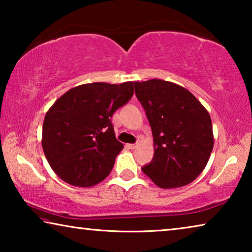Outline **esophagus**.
Listing matches in <instances>:
<instances>
[{
  "mask_svg": "<svg viewBox=\"0 0 252 252\" xmlns=\"http://www.w3.org/2000/svg\"><path fill=\"white\" fill-rule=\"evenodd\" d=\"M127 148L135 149V148H136V143H130V144H127Z\"/></svg>",
  "mask_w": 252,
  "mask_h": 252,
  "instance_id": "34e87169",
  "label": "esophagus"
}]
</instances>
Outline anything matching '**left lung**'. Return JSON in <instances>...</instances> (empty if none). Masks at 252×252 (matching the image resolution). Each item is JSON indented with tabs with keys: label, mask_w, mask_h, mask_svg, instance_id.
<instances>
[{
	"label": "left lung",
	"mask_w": 252,
	"mask_h": 252,
	"mask_svg": "<svg viewBox=\"0 0 252 252\" xmlns=\"http://www.w3.org/2000/svg\"><path fill=\"white\" fill-rule=\"evenodd\" d=\"M134 88L155 146L143 173L163 189L189 185L206 168L212 152L210 114L192 93L169 81L134 82Z\"/></svg>",
	"instance_id": "8db88e82"
}]
</instances>
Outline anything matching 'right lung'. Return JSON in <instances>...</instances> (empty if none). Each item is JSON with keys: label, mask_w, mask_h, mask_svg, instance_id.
Instances as JSON below:
<instances>
[{"label": "right lung", "mask_w": 252, "mask_h": 252, "mask_svg": "<svg viewBox=\"0 0 252 252\" xmlns=\"http://www.w3.org/2000/svg\"><path fill=\"white\" fill-rule=\"evenodd\" d=\"M133 82H94L71 89L45 114L42 148L50 167L69 185L92 187L109 176L123 149L111 118L133 95Z\"/></svg>", "instance_id": "add662e5"}]
</instances>
